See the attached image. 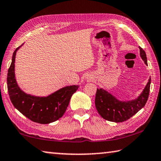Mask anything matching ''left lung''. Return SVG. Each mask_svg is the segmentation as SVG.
<instances>
[{"label": "left lung", "instance_id": "8db88e82", "mask_svg": "<svg viewBox=\"0 0 161 161\" xmlns=\"http://www.w3.org/2000/svg\"><path fill=\"white\" fill-rule=\"evenodd\" d=\"M140 55L146 65V54L139 47ZM151 78L148 80L145 89L137 99L129 102H121L116 99L108 92L103 89H97L95 97V106L101 116L109 121L123 122L129 119L134 114L140 111L146 103L148 99Z\"/></svg>", "mask_w": 161, "mask_h": 161}]
</instances>
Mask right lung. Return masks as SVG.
<instances>
[{
    "mask_svg": "<svg viewBox=\"0 0 161 161\" xmlns=\"http://www.w3.org/2000/svg\"><path fill=\"white\" fill-rule=\"evenodd\" d=\"M20 47L13 53L12 62L8 72L7 84L10 101L22 114L35 123L46 124L55 121L64 115L71 97L79 86L63 87L46 97L25 94L19 88L15 78V54Z\"/></svg>",
    "mask_w": 161,
    "mask_h": 161,
    "instance_id": "right-lung-1",
    "label": "right lung"
}]
</instances>
